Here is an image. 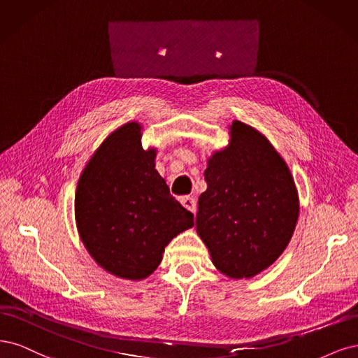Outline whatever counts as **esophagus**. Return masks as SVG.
I'll list each match as a JSON object with an SVG mask.
<instances>
[{
	"label": "esophagus",
	"mask_w": 358,
	"mask_h": 358,
	"mask_svg": "<svg viewBox=\"0 0 358 358\" xmlns=\"http://www.w3.org/2000/svg\"><path fill=\"white\" fill-rule=\"evenodd\" d=\"M180 202H181V205L184 206V208H186L187 211H190V213H196V199L194 198H192V196H182V198L180 199Z\"/></svg>",
	"instance_id": "34e87169"
}]
</instances>
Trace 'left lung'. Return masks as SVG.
<instances>
[{
  "instance_id": "1",
  "label": "left lung",
  "mask_w": 358,
  "mask_h": 358,
  "mask_svg": "<svg viewBox=\"0 0 358 358\" xmlns=\"http://www.w3.org/2000/svg\"><path fill=\"white\" fill-rule=\"evenodd\" d=\"M229 136L206 162L196 232L218 272L250 280L282 255L301 203L290 169L266 136L239 120L229 124Z\"/></svg>"
}]
</instances>
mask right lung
I'll use <instances>...</instances> for the list:
<instances>
[{"label": "right lung", "mask_w": 358, "mask_h": 358, "mask_svg": "<svg viewBox=\"0 0 358 358\" xmlns=\"http://www.w3.org/2000/svg\"><path fill=\"white\" fill-rule=\"evenodd\" d=\"M141 136L136 120L113 131L86 164L74 199L78 236L90 257L129 281L152 275L165 247L194 224L155 168L156 147L144 148Z\"/></svg>", "instance_id": "add662e5"}]
</instances>
